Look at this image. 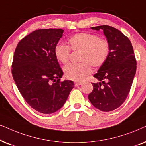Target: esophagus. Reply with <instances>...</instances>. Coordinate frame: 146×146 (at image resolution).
I'll list each match as a JSON object with an SVG mask.
<instances>
[{
	"mask_svg": "<svg viewBox=\"0 0 146 146\" xmlns=\"http://www.w3.org/2000/svg\"><path fill=\"white\" fill-rule=\"evenodd\" d=\"M83 84V82H75V86H78V85H81Z\"/></svg>",
	"mask_w": 146,
	"mask_h": 146,
	"instance_id": "esophagus-1",
	"label": "esophagus"
}]
</instances>
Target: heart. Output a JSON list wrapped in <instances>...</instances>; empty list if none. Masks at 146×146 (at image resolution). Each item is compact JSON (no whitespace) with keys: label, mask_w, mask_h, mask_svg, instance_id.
<instances>
[{"label":"heart","mask_w":146,"mask_h":146,"mask_svg":"<svg viewBox=\"0 0 146 146\" xmlns=\"http://www.w3.org/2000/svg\"><path fill=\"white\" fill-rule=\"evenodd\" d=\"M69 46L57 44L54 49L56 59L60 63L67 64L69 61L71 50L80 51L78 63L69 64L63 69L67 79L75 81L83 80L91 73L93 66L101 67L110 57L111 44L106 38L89 33H78L68 39Z\"/></svg>","instance_id":"heart-1"}]
</instances>
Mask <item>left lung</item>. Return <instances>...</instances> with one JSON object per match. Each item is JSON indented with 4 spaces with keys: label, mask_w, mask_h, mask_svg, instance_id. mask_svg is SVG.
Masks as SVG:
<instances>
[{
    "label": "left lung",
    "mask_w": 146,
    "mask_h": 146,
    "mask_svg": "<svg viewBox=\"0 0 146 146\" xmlns=\"http://www.w3.org/2000/svg\"><path fill=\"white\" fill-rule=\"evenodd\" d=\"M102 29L111 44L110 57L93 75L102 83H92L88 98L102 111H111L121 106L127 98L136 71V59L129 38L118 29L109 25L91 27Z\"/></svg>",
    "instance_id": "1"
}]
</instances>
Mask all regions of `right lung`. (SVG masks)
Listing matches in <instances>:
<instances>
[{
	"instance_id": "add662e5",
	"label": "right lung",
	"mask_w": 146,
	"mask_h": 146,
	"mask_svg": "<svg viewBox=\"0 0 146 146\" xmlns=\"http://www.w3.org/2000/svg\"><path fill=\"white\" fill-rule=\"evenodd\" d=\"M63 31H33L19 42L13 56L11 71L17 88L27 104L42 113L61 109L74 86L72 81H61L63 72L54 53Z\"/></svg>"
}]
</instances>
